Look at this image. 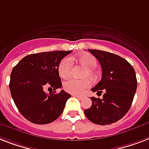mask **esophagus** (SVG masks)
<instances>
[{"label":"esophagus","instance_id":"1","mask_svg":"<svg viewBox=\"0 0 149 149\" xmlns=\"http://www.w3.org/2000/svg\"><path fill=\"white\" fill-rule=\"evenodd\" d=\"M73 95V96H75V97L78 98V99H79V100H83V97L82 96V95Z\"/></svg>","mask_w":149,"mask_h":149}]
</instances>
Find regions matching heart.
Returning a JSON list of instances; mask_svg holds the SVG:
<instances>
[{"mask_svg": "<svg viewBox=\"0 0 149 149\" xmlns=\"http://www.w3.org/2000/svg\"><path fill=\"white\" fill-rule=\"evenodd\" d=\"M72 61H77L83 66L85 67V70L83 71V77H89L94 80L97 77V74L95 70V67L97 65V60L93 55L89 54H83L80 55L72 56L70 58H63L60 61L58 66L59 74L63 78H66L70 75L72 69ZM91 86V81L88 78H84L82 79H71L64 82L63 87L64 90L69 93L77 95L82 94L85 92L87 88Z\"/></svg>", "mask_w": 149, "mask_h": 149, "instance_id": "b5f03b06", "label": "heart"}]
</instances>
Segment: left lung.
<instances>
[{"instance_id": "left-lung-1", "label": "left lung", "mask_w": 149, "mask_h": 149, "mask_svg": "<svg viewBox=\"0 0 149 149\" xmlns=\"http://www.w3.org/2000/svg\"><path fill=\"white\" fill-rule=\"evenodd\" d=\"M100 62L102 79L91 90L102 99L91 97L92 106L84 110L86 118L97 125L118 122L129 110L133 101L137 79L134 68L124 58L99 49H88Z\"/></svg>"}]
</instances>
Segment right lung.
I'll list each match as a JSON object with an SVG mask.
<instances>
[{"instance_id": "right-lung-1", "label": "right lung", "mask_w": 149, "mask_h": 149, "mask_svg": "<svg viewBox=\"0 0 149 149\" xmlns=\"http://www.w3.org/2000/svg\"><path fill=\"white\" fill-rule=\"evenodd\" d=\"M72 52L49 51L30 54L14 66L10 73L9 88L17 108L23 116L35 124H48L62 114L70 94L62 87L58 66L63 58ZM47 87L54 89L47 94Z\"/></svg>"}]
</instances>
